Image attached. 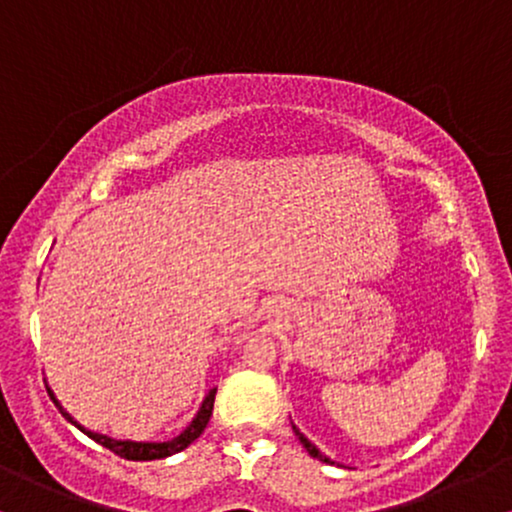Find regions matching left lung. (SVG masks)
<instances>
[{"instance_id":"8db88e82","label":"left lung","mask_w":512,"mask_h":512,"mask_svg":"<svg viewBox=\"0 0 512 512\" xmlns=\"http://www.w3.org/2000/svg\"><path fill=\"white\" fill-rule=\"evenodd\" d=\"M293 431H296V436H298V440H301V443H303V448L310 452V457H317V460H320V462H330V460H327V457H325V455H322V452H320V450H317V448H315V445H313V443H310V440H308V438H305V436H303V433H301V431H298V428H296V426H293Z\"/></svg>"}]
</instances>
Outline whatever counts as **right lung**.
<instances>
[{
	"label": "right lung",
	"instance_id": "add662e5",
	"mask_svg": "<svg viewBox=\"0 0 512 512\" xmlns=\"http://www.w3.org/2000/svg\"><path fill=\"white\" fill-rule=\"evenodd\" d=\"M52 397V395H50ZM214 397H216V390H211L207 399L202 402V409L197 411V416L192 419V424L185 428V431L180 433L178 438L173 440H166V443H132V440H115V438H108V436H101V433H91L86 431V428H81L72 416L64 411L60 404H57V399L52 397V402L57 404V409L62 411V416L67 421H72L76 428H81V431L86 433L88 438L96 440L98 445H103V448H108L110 452H115V455L125 457V460H134V462H144V460H161V457H168V455H175V452L185 450L187 445L195 443V440L202 436V431L207 428L209 419H211V411H214Z\"/></svg>",
	"mask_w": 512,
	"mask_h": 512
}]
</instances>
